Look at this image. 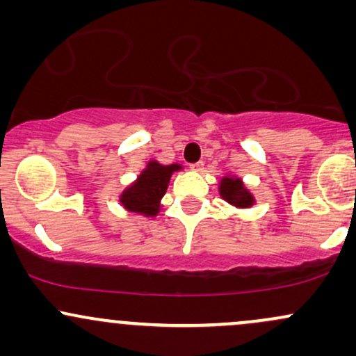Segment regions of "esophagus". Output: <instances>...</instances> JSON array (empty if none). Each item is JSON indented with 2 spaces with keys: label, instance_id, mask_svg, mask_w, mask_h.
Wrapping results in <instances>:
<instances>
[{
  "label": "esophagus",
  "instance_id": "1",
  "mask_svg": "<svg viewBox=\"0 0 356 356\" xmlns=\"http://www.w3.org/2000/svg\"><path fill=\"white\" fill-rule=\"evenodd\" d=\"M191 169L194 170V172H202V170H204V162H195V164L191 165Z\"/></svg>",
  "mask_w": 356,
  "mask_h": 356
}]
</instances>
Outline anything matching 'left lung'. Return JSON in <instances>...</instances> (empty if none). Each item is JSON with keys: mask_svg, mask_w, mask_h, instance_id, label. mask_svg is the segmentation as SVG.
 Segmentation results:
<instances>
[{"mask_svg": "<svg viewBox=\"0 0 356 356\" xmlns=\"http://www.w3.org/2000/svg\"><path fill=\"white\" fill-rule=\"evenodd\" d=\"M219 195L236 209H249L256 204V197L238 175H224L219 181Z\"/></svg>", "mask_w": 356, "mask_h": 356, "instance_id": "8db88e82", "label": "left lung"}]
</instances>
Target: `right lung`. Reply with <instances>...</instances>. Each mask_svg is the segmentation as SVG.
I'll return each instance as SVG.
<instances>
[{
	"mask_svg": "<svg viewBox=\"0 0 356 356\" xmlns=\"http://www.w3.org/2000/svg\"><path fill=\"white\" fill-rule=\"evenodd\" d=\"M184 167L181 164L164 165L150 159L132 184L125 187L118 195V202L125 211L136 212L144 218H155L162 207V197L169 187L170 177Z\"/></svg>",
	"mask_w": 356,
	"mask_h": 356,
	"instance_id": "right-lung-1",
	"label": "right lung"
}]
</instances>
